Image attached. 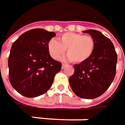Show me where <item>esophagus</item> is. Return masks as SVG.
Instances as JSON below:
<instances>
[{
  "mask_svg": "<svg viewBox=\"0 0 125 125\" xmlns=\"http://www.w3.org/2000/svg\"><path fill=\"white\" fill-rule=\"evenodd\" d=\"M66 65H67L66 64H62V69H63Z\"/></svg>",
  "mask_w": 125,
  "mask_h": 125,
  "instance_id": "esophagus-1",
  "label": "esophagus"
}]
</instances>
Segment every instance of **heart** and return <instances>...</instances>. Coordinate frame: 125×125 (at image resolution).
I'll list each match as a JSON object with an SVG mask.
<instances>
[{"instance_id": "1", "label": "heart", "mask_w": 125, "mask_h": 125, "mask_svg": "<svg viewBox=\"0 0 125 125\" xmlns=\"http://www.w3.org/2000/svg\"><path fill=\"white\" fill-rule=\"evenodd\" d=\"M95 42L91 36L75 32H65L61 35L58 41L52 39L48 43L51 56L58 60L67 49L69 59L75 63L87 60L93 53Z\"/></svg>"}]
</instances>
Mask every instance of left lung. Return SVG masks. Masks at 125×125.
<instances>
[{
  "mask_svg": "<svg viewBox=\"0 0 125 125\" xmlns=\"http://www.w3.org/2000/svg\"><path fill=\"white\" fill-rule=\"evenodd\" d=\"M94 40L93 53L83 62L74 65L70 87L78 97L94 99L103 94L113 82L116 73L117 53L112 42L96 30L84 31Z\"/></svg>",
  "mask_w": 125,
  "mask_h": 125,
  "instance_id": "left-lung-1",
  "label": "left lung"
}]
</instances>
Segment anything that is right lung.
Returning a JSON list of instances; mask_svg holds the SVG:
<instances>
[{"instance_id": "right-lung-1", "label": "right lung", "mask_w": 125, "mask_h": 125, "mask_svg": "<svg viewBox=\"0 0 125 125\" xmlns=\"http://www.w3.org/2000/svg\"><path fill=\"white\" fill-rule=\"evenodd\" d=\"M53 32L35 28L23 33L13 43L8 58L9 79L19 93L35 97L46 93L62 64L51 57L48 43Z\"/></svg>"}]
</instances>
